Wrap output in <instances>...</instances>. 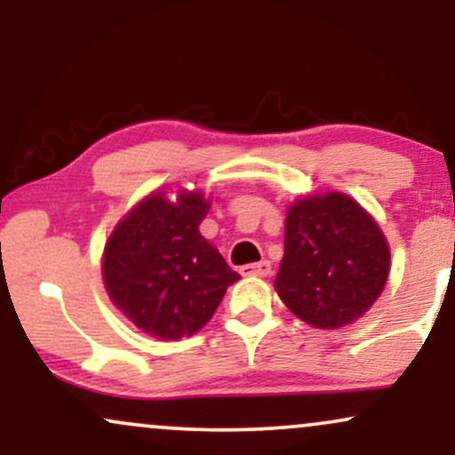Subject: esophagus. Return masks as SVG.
Here are the masks:
<instances>
[{
    "label": "esophagus",
    "mask_w": 455,
    "mask_h": 455,
    "mask_svg": "<svg viewBox=\"0 0 455 455\" xmlns=\"http://www.w3.org/2000/svg\"><path fill=\"white\" fill-rule=\"evenodd\" d=\"M242 274L243 275H269L271 274V263H269V260H260V263L243 265Z\"/></svg>",
    "instance_id": "esophagus-1"
}]
</instances>
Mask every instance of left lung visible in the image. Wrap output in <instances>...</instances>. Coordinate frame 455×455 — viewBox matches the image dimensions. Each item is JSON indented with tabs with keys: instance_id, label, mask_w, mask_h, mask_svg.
<instances>
[{
	"instance_id": "8db88e82",
	"label": "left lung",
	"mask_w": 455,
	"mask_h": 455,
	"mask_svg": "<svg viewBox=\"0 0 455 455\" xmlns=\"http://www.w3.org/2000/svg\"><path fill=\"white\" fill-rule=\"evenodd\" d=\"M387 275V239L351 196L325 192L289 207L274 284L307 325L340 329L357 321L383 293Z\"/></svg>"
}]
</instances>
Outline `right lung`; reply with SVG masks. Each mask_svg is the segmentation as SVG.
Listing matches in <instances>:
<instances>
[{"label": "right lung", "mask_w": 455, "mask_h": 455, "mask_svg": "<svg viewBox=\"0 0 455 455\" xmlns=\"http://www.w3.org/2000/svg\"><path fill=\"white\" fill-rule=\"evenodd\" d=\"M210 212L201 192L151 195L115 227L104 248L108 297L160 340L192 336L213 316L237 271L198 233Z\"/></svg>", "instance_id": "right-lung-1"}]
</instances>
